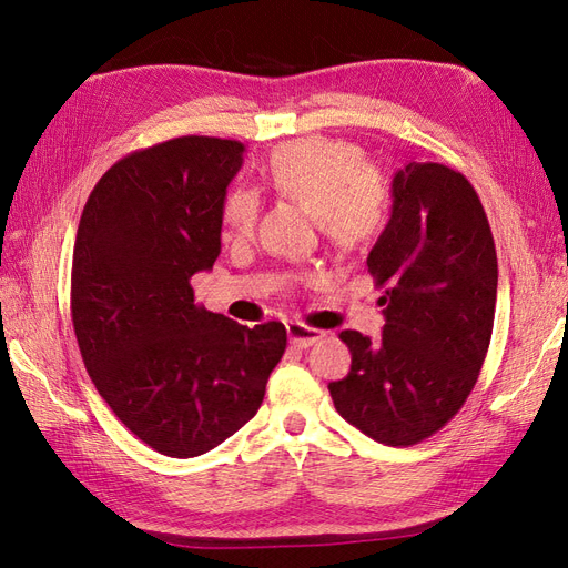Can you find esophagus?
<instances>
[{
	"label": "esophagus",
	"instance_id": "1",
	"mask_svg": "<svg viewBox=\"0 0 568 568\" xmlns=\"http://www.w3.org/2000/svg\"><path fill=\"white\" fill-rule=\"evenodd\" d=\"M286 334H288V343L294 348H311L313 343H317L324 336V332L313 329V326H305L301 322H288Z\"/></svg>",
	"mask_w": 568,
	"mask_h": 568
}]
</instances>
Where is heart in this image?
Returning <instances> with one entry per match:
<instances>
[{
	"label": "heart",
	"mask_w": 568,
	"mask_h": 568,
	"mask_svg": "<svg viewBox=\"0 0 568 568\" xmlns=\"http://www.w3.org/2000/svg\"><path fill=\"white\" fill-rule=\"evenodd\" d=\"M263 182L274 194L301 203L317 217L320 232L341 253L369 248L388 225L390 201L382 178L365 163V151L332 136H305L272 151ZM257 199L236 189L222 203L227 236L251 232Z\"/></svg>",
	"instance_id": "heart-1"
}]
</instances>
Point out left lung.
<instances>
[{
  "mask_svg": "<svg viewBox=\"0 0 568 568\" xmlns=\"http://www.w3.org/2000/svg\"><path fill=\"white\" fill-rule=\"evenodd\" d=\"M367 267L384 288L382 341L341 332L351 372L329 393L348 424L407 448L467 403L490 346L497 255L471 182L440 163L398 170L390 220Z\"/></svg>",
  "mask_w": 568,
  "mask_h": 568,
  "instance_id": "8db88e82",
  "label": "left lung"
}]
</instances>
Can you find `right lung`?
Masks as SVG:
<instances>
[{
	"mask_svg": "<svg viewBox=\"0 0 568 568\" xmlns=\"http://www.w3.org/2000/svg\"><path fill=\"white\" fill-rule=\"evenodd\" d=\"M242 153L199 134L132 151L80 215L71 315L82 363L113 415L168 457L209 453L253 419L286 351L282 322L248 329L194 298Z\"/></svg>",
	"mask_w": 568,
	"mask_h": 568,
	"instance_id": "obj_1",
	"label": "right lung"
}]
</instances>
